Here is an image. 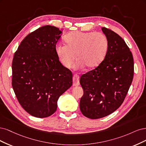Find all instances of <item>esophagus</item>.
Listing matches in <instances>:
<instances>
[{"mask_svg":"<svg viewBox=\"0 0 146 146\" xmlns=\"http://www.w3.org/2000/svg\"><path fill=\"white\" fill-rule=\"evenodd\" d=\"M73 86H78L79 85V76L78 74H74L73 77Z\"/></svg>","mask_w":146,"mask_h":146,"instance_id":"1","label":"esophagus"}]
</instances>
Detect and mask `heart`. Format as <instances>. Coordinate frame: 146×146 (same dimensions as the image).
Wrapping results in <instances>:
<instances>
[{
    "mask_svg": "<svg viewBox=\"0 0 146 146\" xmlns=\"http://www.w3.org/2000/svg\"><path fill=\"white\" fill-rule=\"evenodd\" d=\"M66 45L56 46V53L64 67L70 68L76 58V67L87 68L97 67L104 59L108 49V40L101 32L70 33L65 37Z\"/></svg>",
    "mask_w": 146,
    "mask_h": 146,
    "instance_id": "1",
    "label": "heart"
}]
</instances>
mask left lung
Listing matches in <instances>:
<instances>
[{
	"instance_id": "1",
	"label": "left lung",
	"mask_w": 146,
	"mask_h": 146,
	"mask_svg": "<svg viewBox=\"0 0 146 146\" xmlns=\"http://www.w3.org/2000/svg\"><path fill=\"white\" fill-rule=\"evenodd\" d=\"M102 30L109 44L105 58L95 69L82 74L79 81L84 90L80 110L90 119L101 118L118 109L134 73L133 55L124 39L110 29L102 27Z\"/></svg>"
}]
</instances>
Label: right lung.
I'll use <instances>...</instances> for the list:
<instances>
[{
	"label": "right lung",
	"instance_id": "right-lung-1",
	"mask_svg": "<svg viewBox=\"0 0 146 146\" xmlns=\"http://www.w3.org/2000/svg\"><path fill=\"white\" fill-rule=\"evenodd\" d=\"M61 33L54 26L40 27L23 39L14 54V92L23 109L37 117L53 115L59 96L73 84L72 72L56 53Z\"/></svg>",
	"mask_w": 146,
	"mask_h": 146
}]
</instances>
